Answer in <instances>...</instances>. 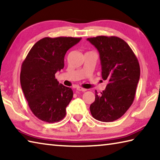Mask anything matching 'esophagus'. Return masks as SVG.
<instances>
[{
    "label": "esophagus",
    "instance_id": "1",
    "mask_svg": "<svg viewBox=\"0 0 160 160\" xmlns=\"http://www.w3.org/2000/svg\"><path fill=\"white\" fill-rule=\"evenodd\" d=\"M77 90L78 91H81V92H85L87 90L85 88H80V87H78L77 88Z\"/></svg>",
    "mask_w": 160,
    "mask_h": 160
}]
</instances>
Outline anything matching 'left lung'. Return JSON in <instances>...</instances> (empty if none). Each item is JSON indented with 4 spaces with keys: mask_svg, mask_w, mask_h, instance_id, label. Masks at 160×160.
I'll return each instance as SVG.
<instances>
[{
    "mask_svg": "<svg viewBox=\"0 0 160 160\" xmlns=\"http://www.w3.org/2000/svg\"><path fill=\"white\" fill-rule=\"evenodd\" d=\"M87 40L98 50L102 79L108 80L102 92L95 91L91 114L102 122H112L133 102L140 75L138 61L128 44L119 37L98 36Z\"/></svg>",
    "mask_w": 160,
    "mask_h": 160,
    "instance_id": "1",
    "label": "left lung"
}]
</instances>
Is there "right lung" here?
<instances>
[{
    "label": "right lung",
    "mask_w": 160,
    "mask_h": 160,
    "mask_svg": "<svg viewBox=\"0 0 160 160\" xmlns=\"http://www.w3.org/2000/svg\"><path fill=\"white\" fill-rule=\"evenodd\" d=\"M80 39L43 38L32 47L22 64V89L32 113L40 120L58 122L66 116L73 92L70 88L59 84L55 74L63 68L67 51Z\"/></svg>",
    "instance_id": "right-lung-1"
}]
</instances>
